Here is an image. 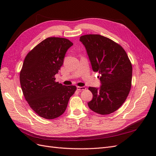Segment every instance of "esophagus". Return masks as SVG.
<instances>
[{
    "instance_id": "1",
    "label": "esophagus",
    "mask_w": 156,
    "mask_h": 156,
    "mask_svg": "<svg viewBox=\"0 0 156 156\" xmlns=\"http://www.w3.org/2000/svg\"><path fill=\"white\" fill-rule=\"evenodd\" d=\"M85 89H86V87H77V90L80 92H81L82 90H85Z\"/></svg>"
}]
</instances>
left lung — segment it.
<instances>
[{"instance_id": "obj_1", "label": "left lung", "mask_w": 156, "mask_h": 156, "mask_svg": "<svg viewBox=\"0 0 156 156\" xmlns=\"http://www.w3.org/2000/svg\"><path fill=\"white\" fill-rule=\"evenodd\" d=\"M85 47L92 70L101 75L100 88L89 87L92 100L89 108L105 115L122 105L131 87L132 66L125 50L114 41L99 34L80 37Z\"/></svg>"}]
</instances>
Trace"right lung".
I'll list each match as a JSON object with an SVG mask.
<instances>
[{
	"instance_id": "obj_1",
	"label": "right lung",
	"mask_w": 156,
	"mask_h": 156,
	"mask_svg": "<svg viewBox=\"0 0 156 156\" xmlns=\"http://www.w3.org/2000/svg\"><path fill=\"white\" fill-rule=\"evenodd\" d=\"M73 43L62 37H50L27 54L20 72L23 95L40 116L54 119L66 109L75 86L55 82V75L62 66L65 55Z\"/></svg>"
}]
</instances>
